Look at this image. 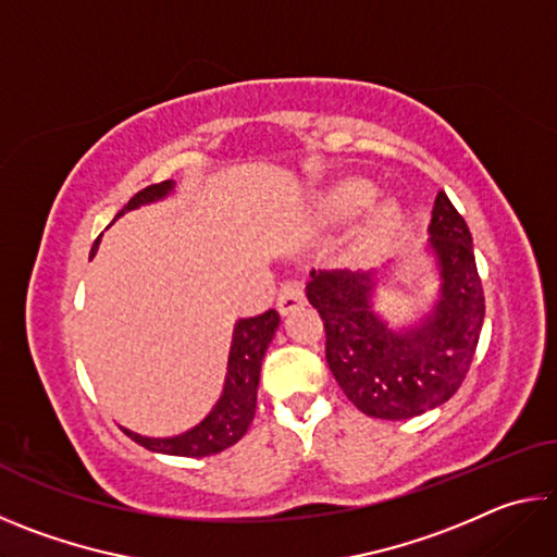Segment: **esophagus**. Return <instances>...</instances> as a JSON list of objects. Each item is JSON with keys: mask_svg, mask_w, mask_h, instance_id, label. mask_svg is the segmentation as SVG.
<instances>
[{"mask_svg": "<svg viewBox=\"0 0 557 557\" xmlns=\"http://www.w3.org/2000/svg\"><path fill=\"white\" fill-rule=\"evenodd\" d=\"M301 305H305V285L299 280H287L277 292V309L282 314H289Z\"/></svg>", "mask_w": 557, "mask_h": 557, "instance_id": "1", "label": "esophagus"}]
</instances>
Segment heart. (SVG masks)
Masks as SVG:
<instances>
[{
	"instance_id": "b5f03b06",
	"label": "heart",
	"mask_w": 557,
	"mask_h": 557,
	"mask_svg": "<svg viewBox=\"0 0 557 557\" xmlns=\"http://www.w3.org/2000/svg\"><path fill=\"white\" fill-rule=\"evenodd\" d=\"M371 196H373V186L369 182H363V178H348V182L338 184L326 194V199L322 203L324 215L329 221L351 219L354 213L361 211L363 206L371 201ZM398 221H400L398 203L381 201L369 215V223H366L363 228V240L371 245L385 240L395 231Z\"/></svg>"
}]
</instances>
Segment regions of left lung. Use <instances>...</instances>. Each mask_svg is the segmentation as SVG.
<instances>
[{
    "instance_id": "1",
    "label": "left lung",
    "mask_w": 557,
    "mask_h": 557,
    "mask_svg": "<svg viewBox=\"0 0 557 557\" xmlns=\"http://www.w3.org/2000/svg\"><path fill=\"white\" fill-rule=\"evenodd\" d=\"M430 248L442 295L418 329L391 332L371 312L373 277L312 272L307 297L326 332V363L346 398L381 420H408L447 403L465 383L484 324V289L465 219L437 194Z\"/></svg>"
}]
</instances>
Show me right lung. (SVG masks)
Wrapping results in <instances>:
<instances>
[{"label":"right lung","instance_id":"add662e5","mask_svg":"<svg viewBox=\"0 0 557 557\" xmlns=\"http://www.w3.org/2000/svg\"><path fill=\"white\" fill-rule=\"evenodd\" d=\"M172 182L152 184L137 191L127 201L125 211L137 209V206L149 203L154 199H162L169 191H172ZM98 240L92 243L90 258L96 256ZM280 324V314L275 309H268L258 317H245L235 324L233 332V346H231V358H228V375H225V388L221 400L215 403L209 418H206L201 425L194 430L184 432L178 437H166V440H154V437H143L135 435V432L125 430V435L152 451H162V455H176V457H209L215 451H223L238 442L245 432H248L252 418H256V405H258V383H260V366L262 356L268 351V344L275 336V329Z\"/></svg>","mask_w":557,"mask_h":557}]
</instances>
